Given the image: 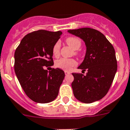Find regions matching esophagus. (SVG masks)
Instances as JSON below:
<instances>
[{"mask_svg": "<svg viewBox=\"0 0 130 130\" xmlns=\"http://www.w3.org/2000/svg\"><path fill=\"white\" fill-rule=\"evenodd\" d=\"M64 72H65V74H70V72H69V71H66H66H64Z\"/></svg>", "mask_w": 130, "mask_h": 130, "instance_id": "esophagus-1", "label": "esophagus"}]
</instances>
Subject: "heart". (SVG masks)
<instances>
[{"label": "heart", "mask_w": 130, "mask_h": 130, "mask_svg": "<svg viewBox=\"0 0 130 130\" xmlns=\"http://www.w3.org/2000/svg\"><path fill=\"white\" fill-rule=\"evenodd\" d=\"M66 42L69 46L73 49L74 50H79L81 46V41L78 37H69L66 39ZM60 49V43L59 41L55 43L52 49L53 54L55 56H58ZM76 64V62L74 59L70 58H61L57 60L56 62V66L58 68L63 69L64 70H70L73 66Z\"/></svg>", "instance_id": "b5f03b06"}]
</instances>
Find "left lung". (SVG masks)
<instances>
[{"instance_id": "obj_1", "label": "left lung", "mask_w": 130, "mask_h": 130, "mask_svg": "<svg viewBox=\"0 0 130 130\" xmlns=\"http://www.w3.org/2000/svg\"><path fill=\"white\" fill-rule=\"evenodd\" d=\"M68 32L83 39L87 48L78 68L87 70V73L85 76L72 73L74 95L85 103L100 100L107 93L118 69L115 50L105 36L94 29L80 28Z\"/></svg>"}]
</instances>
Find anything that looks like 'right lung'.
<instances>
[{"instance_id":"right-lung-1","label":"right lung","mask_w":130,"mask_h":130,"mask_svg":"<svg viewBox=\"0 0 130 130\" xmlns=\"http://www.w3.org/2000/svg\"><path fill=\"white\" fill-rule=\"evenodd\" d=\"M62 33L38 30L26 35L14 52V72L24 92L32 101L47 103L56 99L65 76L53 66L54 45Z\"/></svg>"}]
</instances>
